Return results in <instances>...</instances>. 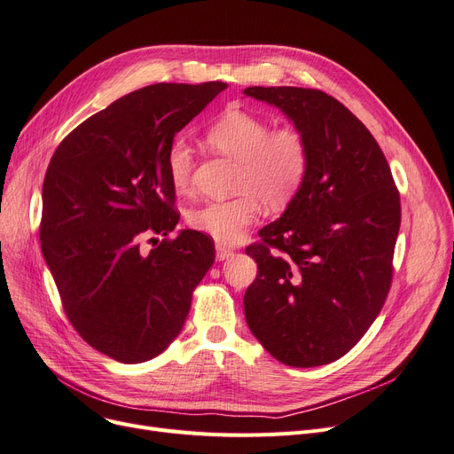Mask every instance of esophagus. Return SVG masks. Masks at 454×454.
Returning a JSON list of instances; mask_svg holds the SVG:
<instances>
[{"instance_id": "obj_1", "label": "esophagus", "mask_w": 454, "mask_h": 454, "mask_svg": "<svg viewBox=\"0 0 454 454\" xmlns=\"http://www.w3.org/2000/svg\"><path fill=\"white\" fill-rule=\"evenodd\" d=\"M232 255V249L225 247V246H215V261H225Z\"/></svg>"}]
</instances>
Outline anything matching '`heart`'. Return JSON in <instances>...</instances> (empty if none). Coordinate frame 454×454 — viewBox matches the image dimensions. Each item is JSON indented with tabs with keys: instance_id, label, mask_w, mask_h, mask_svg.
<instances>
[{
	"instance_id": "obj_1",
	"label": "heart",
	"mask_w": 454,
	"mask_h": 454,
	"mask_svg": "<svg viewBox=\"0 0 454 454\" xmlns=\"http://www.w3.org/2000/svg\"><path fill=\"white\" fill-rule=\"evenodd\" d=\"M210 149L239 161L234 190L240 192L223 201H208L188 212L192 229L214 240L232 244L257 220L261 203L281 210L298 195L309 169V147L303 134L290 126L274 129L268 121L232 110L217 119L205 134ZM168 178L176 193L192 186L193 153L178 139L166 158Z\"/></svg>"
}]
</instances>
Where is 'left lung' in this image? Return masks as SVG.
<instances>
[{"mask_svg":"<svg viewBox=\"0 0 454 454\" xmlns=\"http://www.w3.org/2000/svg\"><path fill=\"white\" fill-rule=\"evenodd\" d=\"M276 106L309 147V169L279 220L246 249L251 333L290 367L342 357L382 311L393 278L401 197L387 160L348 107L317 89L247 87Z\"/></svg>","mask_w":454,"mask_h":454,"instance_id":"obj_1","label":"left lung"}]
</instances>
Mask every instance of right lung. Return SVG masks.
Returning a JSON list of instances; mask_svg holds the SVG:
<instances>
[{
	"mask_svg": "<svg viewBox=\"0 0 454 454\" xmlns=\"http://www.w3.org/2000/svg\"><path fill=\"white\" fill-rule=\"evenodd\" d=\"M227 83H156L76 126L43 184L41 247L74 330L121 364L164 352L183 330L214 244L184 229L149 253L141 239L176 227L166 158L175 136Z\"/></svg>",
	"mask_w": 454,
	"mask_h": 454,
	"instance_id": "right-lung-1",
	"label": "right lung"
}]
</instances>
